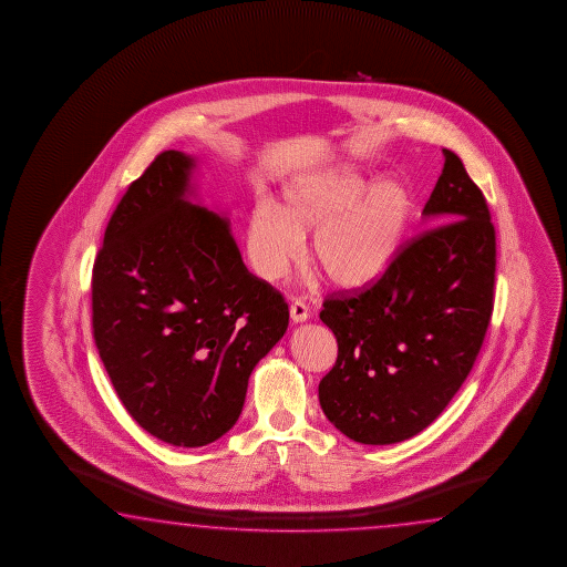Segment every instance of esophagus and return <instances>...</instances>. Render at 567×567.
I'll return each mask as SVG.
<instances>
[{
    "mask_svg": "<svg viewBox=\"0 0 567 567\" xmlns=\"http://www.w3.org/2000/svg\"><path fill=\"white\" fill-rule=\"evenodd\" d=\"M289 316H291V319H293L296 323H303V321H308L309 308L301 299H296V301L289 306Z\"/></svg>",
    "mask_w": 567,
    "mask_h": 567,
    "instance_id": "obj_1",
    "label": "esophagus"
}]
</instances>
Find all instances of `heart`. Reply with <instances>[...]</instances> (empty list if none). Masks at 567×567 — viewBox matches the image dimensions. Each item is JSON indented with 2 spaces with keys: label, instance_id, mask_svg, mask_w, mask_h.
Segmentation results:
<instances>
[{
  "label": "heart",
  "instance_id": "1",
  "mask_svg": "<svg viewBox=\"0 0 567 567\" xmlns=\"http://www.w3.org/2000/svg\"><path fill=\"white\" fill-rule=\"evenodd\" d=\"M411 202L393 181L369 186L351 171L291 184L278 206L259 204L246 226L251 268L278 281L303 254L311 236V258L343 289L371 286L391 266L409 221Z\"/></svg>",
  "mask_w": 567,
  "mask_h": 567
}]
</instances>
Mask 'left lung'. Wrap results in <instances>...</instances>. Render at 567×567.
I'll return each instance as SVG.
<instances>
[{
  "mask_svg": "<svg viewBox=\"0 0 567 567\" xmlns=\"http://www.w3.org/2000/svg\"><path fill=\"white\" fill-rule=\"evenodd\" d=\"M442 154L423 210L439 226L401 246L371 288L333 293L319 313L339 347L319 404L337 431L361 444L424 431L466 381L488 329L496 230L461 158Z\"/></svg>",
  "mask_w": 567,
  "mask_h": 567,
  "instance_id": "left-lung-1",
  "label": "left lung"
}]
</instances>
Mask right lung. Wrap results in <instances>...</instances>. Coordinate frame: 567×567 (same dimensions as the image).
Wrapping results in <instances>:
<instances>
[{"instance_id": "1", "label": "right lung", "mask_w": 567, "mask_h": 567, "mask_svg": "<svg viewBox=\"0 0 567 567\" xmlns=\"http://www.w3.org/2000/svg\"><path fill=\"white\" fill-rule=\"evenodd\" d=\"M194 158L164 151L131 183L93 266V337L144 431L218 441L254 367L286 333L288 303L241 261L228 220L188 200Z\"/></svg>"}]
</instances>
